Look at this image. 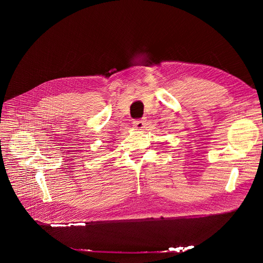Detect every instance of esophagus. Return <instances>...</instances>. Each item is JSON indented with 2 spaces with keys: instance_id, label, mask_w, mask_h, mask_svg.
Here are the masks:
<instances>
[{
  "instance_id": "obj_1",
  "label": "esophagus",
  "mask_w": 263,
  "mask_h": 263,
  "mask_svg": "<svg viewBox=\"0 0 263 263\" xmlns=\"http://www.w3.org/2000/svg\"><path fill=\"white\" fill-rule=\"evenodd\" d=\"M133 125H134V127L136 129H142L144 128V126H145V121L144 119H135V121L133 122Z\"/></svg>"
}]
</instances>
